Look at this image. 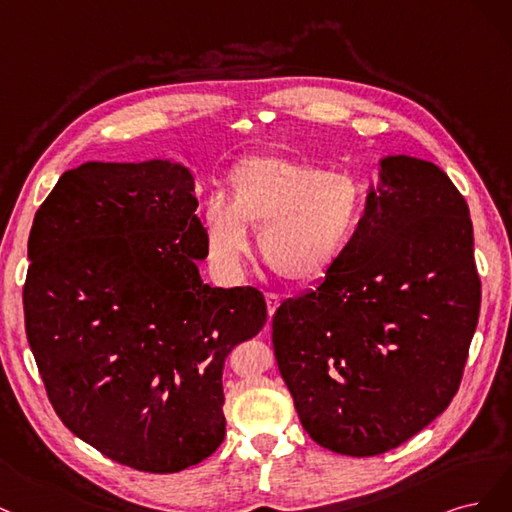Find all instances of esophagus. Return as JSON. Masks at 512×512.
<instances>
[{"label":"esophagus","mask_w":512,"mask_h":512,"mask_svg":"<svg viewBox=\"0 0 512 512\" xmlns=\"http://www.w3.org/2000/svg\"><path fill=\"white\" fill-rule=\"evenodd\" d=\"M266 304H268V315L272 317L274 310H276L278 304H280V298H278L276 293H266Z\"/></svg>","instance_id":"esophagus-1"}]
</instances>
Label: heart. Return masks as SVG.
Instances as JSON below:
<instances>
[{
	"instance_id": "1",
	"label": "heart",
	"mask_w": 512,
	"mask_h": 512,
	"mask_svg": "<svg viewBox=\"0 0 512 512\" xmlns=\"http://www.w3.org/2000/svg\"><path fill=\"white\" fill-rule=\"evenodd\" d=\"M366 208L357 178L325 172L289 155H251L225 178L223 197H212L202 214L204 246L212 270L234 283L257 249L285 283L308 287L323 280L349 253Z\"/></svg>"
}]
</instances>
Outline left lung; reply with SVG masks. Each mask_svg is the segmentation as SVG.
Here are the masks:
<instances>
[{
  "label": "left lung",
  "mask_w": 512,
  "mask_h": 512,
  "mask_svg": "<svg viewBox=\"0 0 512 512\" xmlns=\"http://www.w3.org/2000/svg\"><path fill=\"white\" fill-rule=\"evenodd\" d=\"M478 310L464 195L432 161L383 157L349 253L272 319L308 436L370 457L419 434L459 389Z\"/></svg>",
  "instance_id": "obj_1"
}]
</instances>
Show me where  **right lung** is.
<instances>
[{
	"label": "right lung",
	"instance_id": "1",
	"mask_svg": "<svg viewBox=\"0 0 512 512\" xmlns=\"http://www.w3.org/2000/svg\"><path fill=\"white\" fill-rule=\"evenodd\" d=\"M183 163L87 161L38 208L25 329L68 430L142 472H180L225 436L223 366L266 325L253 287H210Z\"/></svg>",
	"mask_w": 512,
	"mask_h": 512
}]
</instances>
